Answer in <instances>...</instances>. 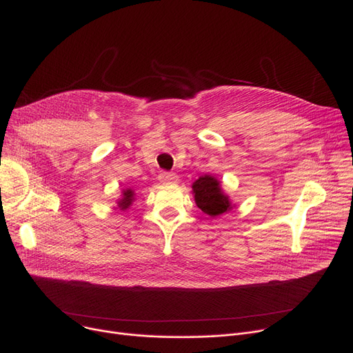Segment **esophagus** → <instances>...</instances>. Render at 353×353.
<instances>
[{"label":"esophagus","instance_id":"34e87169","mask_svg":"<svg viewBox=\"0 0 353 353\" xmlns=\"http://www.w3.org/2000/svg\"><path fill=\"white\" fill-rule=\"evenodd\" d=\"M159 179H160V181L164 183V184H173V183H177V181H179V176H176L174 173H169V172L160 173Z\"/></svg>","mask_w":353,"mask_h":353}]
</instances>
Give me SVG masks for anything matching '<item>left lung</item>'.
Returning <instances> with one entry per match:
<instances>
[{
	"mask_svg": "<svg viewBox=\"0 0 353 353\" xmlns=\"http://www.w3.org/2000/svg\"><path fill=\"white\" fill-rule=\"evenodd\" d=\"M192 192L197 208L210 217L228 213L234 208L230 197L221 189L220 180L212 174L200 176L192 184Z\"/></svg>",
	"mask_w": 353,
	"mask_h": 353,
	"instance_id": "obj_1",
	"label": "left lung"
}]
</instances>
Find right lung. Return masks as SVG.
<instances>
[{
	"label": "right lung",
	"instance_id": "add662e5",
	"mask_svg": "<svg viewBox=\"0 0 353 353\" xmlns=\"http://www.w3.org/2000/svg\"><path fill=\"white\" fill-rule=\"evenodd\" d=\"M136 199V193L134 190H132L130 188L127 189H123L121 192V197L117 199V208L116 209H120V210H127L130 206L133 205V201Z\"/></svg>",
	"mask_w": 353,
	"mask_h": 353
}]
</instances>
